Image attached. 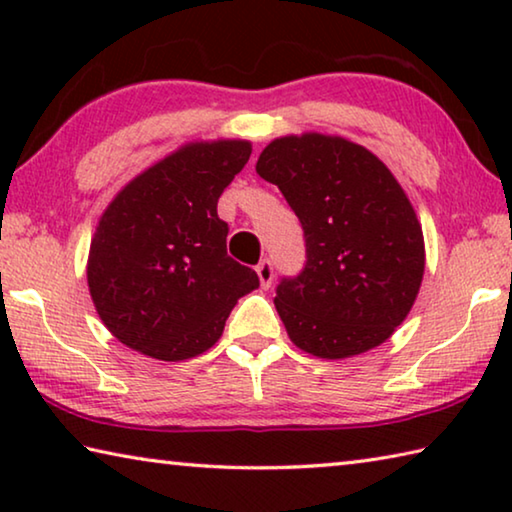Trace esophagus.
Here are the masks:
<instances>
[{
  "instance_id": "34e87169",
  "label": "esophagus",
  "mask_w": 512,
  "mask_h": 512,
  "mask_svg": "<svg viewBox=\"0 0 512 512\" xmlns=\"http://www.w3.org/2000/svg\"><path fill=\"white\" fill-rule=\"evenodd\" d=\"M255 271L259 275V282H262V287L264 289L271 287V282H273V262H271V259H262V262L257 264Z\"/></svg>"
}]
</instances>
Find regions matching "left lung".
I'll use <instances>...</instances> for the list:
<instances>
[{"label": "left lung", "mask_w": 512, "mask_h": 512, "mask_svg": "<svg viewBox=\"0 0 512 512\" xmlns=\"http://www.w3.org/2000/svg\"><path fill=\"white\" fill-rule=\"evenodd\" d=\"M255 169L305 230V268L275 291L289 339L320 359L391 339L420 291L424 237L386 164L343 137L305 133L273 140Z\"/></svg>", "instance_id": "8db88e82"}]
</instances>
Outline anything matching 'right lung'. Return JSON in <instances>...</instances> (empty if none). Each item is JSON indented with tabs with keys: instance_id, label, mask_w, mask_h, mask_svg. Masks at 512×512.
<instances>
[{
	"instance_id": "add662e5",
	"label": "right lung",
	"mask_w": 512,
	"mask_h": 512,
	"mask_svg": "<svg viewBox=\"0 0 512 512\" xmlns=\"http://www.w3.org/2000/svg\"><path fill=\"white\" fill-rule=\"evenodd\" d=\"M246 140L192 142L133 178L99 219L88 287L110 334L160 361H185L221 339L253 268L225 250L216 203L246 167Z\"/></svg>"
}]
</instances>
